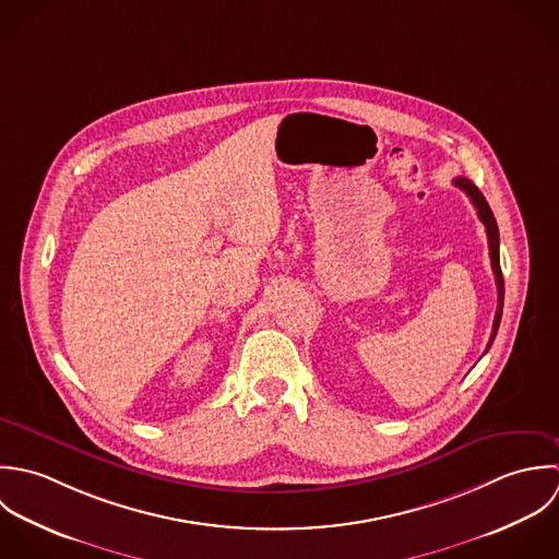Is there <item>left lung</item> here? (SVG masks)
Here are the masks:
<instances>
[{"label": "left lung", "instance_id": "obj_1", "mask_svg": "<svg viewBox=\"0 0 559 559\" xmlns=\"http://www.w3.org/2000/svg\"><path fill=\"white\" fill-rule=\"evenodd\" d=\"M453 186H457L462 192H466V197L471 199L473 207L477 210V216L479 221L486 226V235H488V250H490V265H492V272H495V283H497V313H495V322H492V335L488 341V347L492 345L497 331H499V324H501V311H503V274H501V265H499V228H497V221L484 199V194L464 177H457L453 179ZM486 347V349H488Z\"/></svg>", "mask_w": 559, "mask_h": 559}]
</instances>
